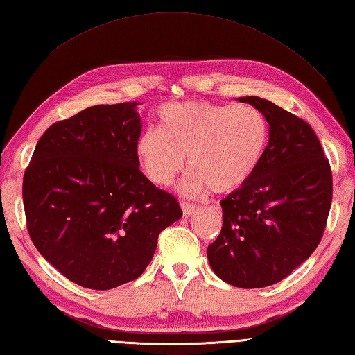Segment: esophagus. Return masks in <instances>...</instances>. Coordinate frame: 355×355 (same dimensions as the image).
<instances>
[{
	"label": "esophagus",
	"mask_w": 355,
	"mask_h": 355,
	"mask_svg": "<svg viewBox=\"0 0 355 355\" xmlns=\"http://www.w3.org/2000/svg\"><path fill=\"white\" fill-rule=\"evenodd\" d=\"M181 207H182L184 216H190V215L193 214L195 210H196V204H193V202H187V201H182V202H181Z\"/></svg>",
	"instance_id": "esophagus-1"
}]
</instances>
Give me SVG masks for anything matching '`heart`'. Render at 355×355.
Masks as SVG:
<instances>
[{
    "label": "heart",
    "mask_w": 355,
    "mask_h": 355,
    "mask_svg": "<svg viewBox=\"0 0 355 355\" xmlns=\"http://www.w3.org/2000/svg\"><path fill=\"white\" fill-rule=\"evenodd\" d=\"M159 116L162 128L143 130L137 153L146 176L160 187L174 182L189 155L187 193H231L254 176L268 148V120L254 105L170 103Z\"/></svg>",
    "instance_id": "heart-1"
}]
</instances>
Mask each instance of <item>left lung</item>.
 <instances>
[{"label": "left lung", "instance_id": "obj_1", "mask_svg": "<svg viewBox=\"0 0 355 355\" xmlns=\"http://www.w3.org/2000/svg\"><path fill=\"white\" fill-rule=\"evenodd\" d=\"M239 101L263 112L270 141L254 176L221 201L223 227L207 259L225 282L262 288L287 277L320 245L332 204V170L307 121L268 99Z\"/></svg>", "mask_w": 355, "mask_h": 355}]
</instances>
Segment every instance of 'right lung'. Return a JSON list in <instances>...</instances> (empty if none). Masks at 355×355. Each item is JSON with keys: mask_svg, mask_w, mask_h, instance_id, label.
I'll list each match as a JSON object with an SVG mask.
<instances>
[{"mask_svg": "<svg viewBox=\"0 0 355 355\" xmlns=\"http://www.w3.org/2000/svg\"><path fill=\"white\" fill-rule=\"evenodd\" d=\"M140 103L101 104L55 121L23 176L29 237L71 282L110 290L139 277L159 234L182 216L140 171Z\"/></svg>", "mask_w": 355, "mask_h": 355, "instance_id": "obj_1", "label": "right lung"}]
</instances>
